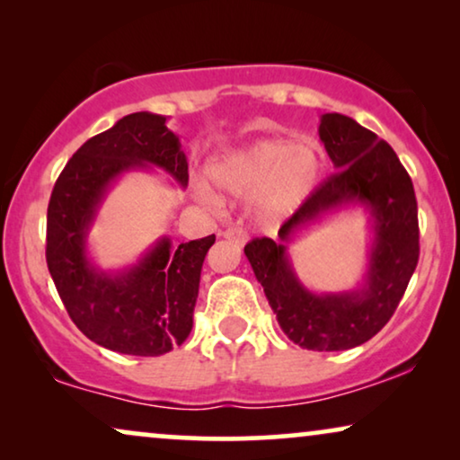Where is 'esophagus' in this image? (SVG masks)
I'll list each match as a JSON object with an SVG mask.
<instances>
[{
  "label": "esophagus",
  "instance_id": "34e87169",
  "mask_svg": "<svg viewBox=\"0 0 460 460\" xmlns=\"http://www.w3.org/2000/svg\"><path fill=\"white\" fill-rule=\"evenodd\" d=\"M222 236L228 238V241H234L236 244H244L249 238L247 232H244L243 228H238V226H230V228H226Z\"/></svg>",
  "mask_w": 460,
  "mask_h": 460
}]
</instances>
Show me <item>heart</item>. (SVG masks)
Listing matches in <instances>:
<instances>
[{
	"label": "heart",
	"mask_w": 460,
	"mask_h": 460,
	"mask_svg": "<svg viewBox=\"0 0 460 460\" xmlns=\"http://www.w3.org/2000/svg\"><path fill=\"white\" fill-rule=\"evenodd\" d=\"M320 173L316 148L293 140H260L230 150L211 163V178L224 192L251 194V207L263 219L287 216L310 197ZM197 197L207 205L217 194L205 180L197 181Z\"/></svg>",
	"instance_id": "1"
}]
</instances>
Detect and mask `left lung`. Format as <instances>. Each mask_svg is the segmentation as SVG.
I'll use <instances>...</instances> for the list:
<instances>
[{
  "label": "left lung",
  "mask_w": 460,
  "mask_h": 460,
  "mask_svg": "<svg viewBox=\"0 0 460 460\" xmlns=\"http://www.w3.org/2000/svg\"><path fill=\"white\" fill-rule=\"evenodd\" d=\"M318 134L337 172L280 226L279 243L253 238L244 255L293 343L314 351H341L375 337L411 282L419 261L417 197L394 148L351 117L326 112ZM349 202L368 206L376 224L365 287L343 294L307 292L292 272L286 243L295 229Z\"/></svg>",
  "instance_id": "left-lung-1"
}]
</instances>
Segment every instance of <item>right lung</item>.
Masks as SVG:
<instances>
[{
	"label": "right lung",
	"mask_w": 460,
	"mask_h": 460,
	"mask_svg": "<svg viewBox=\"0 0 460 460\" xmlns=\"http://www.w3.org/2000/svg\"><path fill=\"white\" fill-rule=\"evenodd\" d=\"M167 119L131 112L81 146L56 180L48 205L46 261L77 329L129 356H161L192 331L200 268L216 234L172 247L161 238L134 268L109 274L87 260V230L119 175L148 165L188 184V161Z\"/></svg>",
	"instance_id": "right-lung-1"
}]
</instances>
